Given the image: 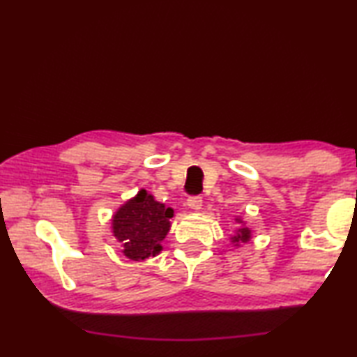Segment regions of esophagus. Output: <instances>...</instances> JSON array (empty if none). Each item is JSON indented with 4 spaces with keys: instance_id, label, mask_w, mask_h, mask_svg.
<instances>
[{
    "instance_id": "34e87169",
    "label": "esophagus",
    "mask_w": 357,
    "mask_h": 357,
    "mask_svg": "<svg viewBox=\"0 0 357 357\" xmlns=\"http://www.w3.org/2000/svg\"><path fill=\"white\" fill-rule=\"evenodd\" d=\"M202 206H203V200L200 197H192V198H189V200H187V208L195 211V213H197V211H200Z\"/></svg>"
}]
</instances>
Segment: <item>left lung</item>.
Here are the masks:
<instances>
[{
	"label": "left lung",
	"instance_id": "1",
	"mask_svg": "<svg viewBox=\"0 0 357 357\" xmlns=\"http://www.w3.org/2000/svg\"><path fill=\"white\" fill-rule=\"evenodd\" d=\"M234 222H236L238 227L234 228V233L229 236V243H231L238 249V247L252 241V229L245 225V222L241 219V217H236Z\"/></svg>",
	"mask_w": 357,
	"mask_h": 357
}]
</instances>
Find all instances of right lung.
<instances>
[{
	"instance_id": "right-lung-1",
	"label": "right lung",
	"mask_w": 357,
	"mask_h": 357,
	"mask_svg": "<svg viewBox=\"0 0 357 357\" xmlns=\"http://www.w3.org/2000/svg\"><path fill=\"white\" fill-rule=\"evenodd\" d=\"M173 209L154 200L140 189L112 215V233L121 244V252L132 261L154 258L162 252V241L170 231Z\"/></svg>"
}]
</instances>
